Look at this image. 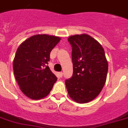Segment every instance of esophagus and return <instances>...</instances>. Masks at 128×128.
<instances>
[{
	"instance_id": "1",
	"label": "esophagus",
	"mask_w": 128,
	"mask_h": 128,
	"mask_svg": "<svg viewBox=\"0 0 128 128\" xmlns=\"http://www.w3.org/2000/svg\"><path fill=\"white\" fill-rule=\"evenodd\" d=\"M59 75L60 77H62V75H63V73H62V72H59Z\"/></svg>"
}]
</instances>
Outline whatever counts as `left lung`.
Returning <instances> with one entry per match:
<instances>
[{
	"label": "left lung",
	"mask_w": 128,
	"mask_h": 128,
	"mask_svg": "<svg viewBox=\"0 0 128 128\" xmlns=\"http://www.w3.org/2000/svg\"><path fill=\"white\" fill-rule=\"evenodd\" d=\"M73 74L65 81L70 98L80 104L95 99L104 86L108 64L104 48L87 34L70 36Z\"/></svg>",
	"instance_id": "8db88e82"
}]
</instances>
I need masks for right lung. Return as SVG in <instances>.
<instances>
[{"label":"right lung","instance_id":"1","mask_svg":"<svg viewBox=\"0 0 128 128\" xmlns=\"http://www.w3.org/2000/svg\"><path fill=\"white\" fill-rule=\"evenodd\" d=\"M61 40L54 35L36 34L21 43L13 62L14 75L21 91L32 100L46 97L57 77L47 64L50 52Z\"/></svg>","mask_w":128,"mask_h":128}]
</instances>
